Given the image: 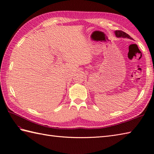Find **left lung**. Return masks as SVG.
<instances>
[{"instance_id": "obj_1", "label": "left lung", "mask_w": 154, "mask_h": 154, "mask_svg": "<svg viewBox=\"0 0 154 154\" xmlns=\"http://www.w3.org/2000/svg\"><path fill=\"white\" fill-rule=\"evenodd\" d=\"M114 33H115V35L116 36V37H118V38H127L133 40V38L131 36L122 31H119V30L115 31Z\"/></svg>"}]
</instances>
